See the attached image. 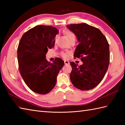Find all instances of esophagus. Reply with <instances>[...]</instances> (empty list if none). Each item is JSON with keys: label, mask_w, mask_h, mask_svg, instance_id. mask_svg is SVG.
I'll return each instance as SVG.
<instances>
[{"label": "esophagus", "mask_w": 125, "mask_h": 125, "mask_svg": "<svg viewBox=\"0 0 125 125\" xmlns=\"http://www.w3.org/2000/svg\"><path fill=\"white\" fill-rule=\"evenodd\" d=\"M64 63L65 65H68V64H69V62L68 61H64Z\"/></svg>", "instance_id": "1"}]
</instances>
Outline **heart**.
<instances>
[{"instance_id": "heart-1", "label": "heart", "mask_w": 125, "mask_h": 125, "mask_svg": "<svg viewBox=\"0 0 125 125\" xmlns=\"http://www.w3.org/2000/svg\"><path fill=\"white\" fill-rule=\"evenodd\" d=\"M65 34L66 36L67 37L68 39L69 40L71 38H75V35L74 34L73 32H71L70 31H67L65 32ZM57 38V36L55 38V40H56V39ZM69 53V52H61V55L62 56V57H63L64 58H67L68 57V55Z\"/></svg>"}]
</instances>
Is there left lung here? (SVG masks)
Wrapping results in <instances>:
<instances>
[{
    "label": "left lung",
    "mask_w": 125,
    "mask_h": 125,
    "mask_svg": "<svg viewBox=\"0 0 125 125\" xmlns=\"http://www.w3.org/2000/svg\"><path fill=\"white\" fill-rule=\"evenodd\" d=\"M76 35L79 43L73 56L83 64L73 62L70 80L76 88L86 91L94 88L104 77L110 63L109 44L99 29L85 23L67 25Z\"/></svg>",
    "instance_id": "8db88e82"
}]
</instances>
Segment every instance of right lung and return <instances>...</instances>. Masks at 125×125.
I'll list each match as a JSON object with an SVG mask.
<instances>
[{"mask_svg":"<svg viewBox=\"0 0 125 125\" xmlns=\"http://www.w3.org/2000/svg\"><path fill=\"white\" fill-rule=\"evenodd\" d=\"M57 28L38 25L26 31L17 49L19 69L26 84L31 91L41 94L55 87L57 76L64 62L56 58L52 63L46 58L48 49L54 46Z\"/></svg>","mask_w":125,"mask_h":125,"instance_id":"obj_1","label":"right lung"}]
</instances>
